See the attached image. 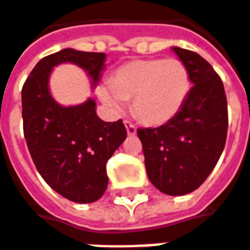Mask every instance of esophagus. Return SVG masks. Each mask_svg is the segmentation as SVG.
Masks as SVG:
<instances>
[{"label": "esophagus", "instance_id": "34e87169", "mask_svg": "<svg viewBox=\"0 0 250 250\" xmlns=\"http://www.w3.org/2000/svg\"><path fill=\"white\" fill-rule=\"evenodd\" d=\"M125 127H126V132H127V134H129V136H134V134H136L137 133V129H136V126H134V125H133L132 123H129V121H125Z\"/></svg>", "mask_w": 250, "mask_h": 250}]
</instances>
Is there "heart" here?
Instances as JSON below:
<instances>
[{
  "instance_id": "b5f03b06",
  "label": "heart",
  "mask_w": 250,
  "mask_h": 250,
  "mask_svg": "<svg viewBox=\"0 0 250 250\" xmlns=\"http://www.w3.org/2000/svg\"><path fill=\"white\" fill-rule=\"evenodd\" d=\"M97 96L116 113L132 100L133 113L150 126L170 123L185 106L191 91L187 65L179 59H136L114 69Z\"/></svg>"
}]
</instances>
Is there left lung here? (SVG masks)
I'll return each instance as SVG.
<instances>
[{"mask_svg": "<svg viewBox=\"0 0 250 250\" xmlns=\"http://www.w3.org/2000/svg\"><path fill=\"white\" fill-rule=\"evenodd\" d=\"M188 68L192 88L172 121L138 129L150 182L163 194L181 196L200 187L224 150L228 109L224 85L206 59L172 47Z\"/></svg>", "mask_w": 250, "mask_h": 250, "instance_id": "1", "label": "left lung"}]
</instances>
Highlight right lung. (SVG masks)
Listing matches in <instances>:
<instances>
[{"label": "right lung", "instance_id": "obj_1", "mask_svg": "<svg viewBox=\"0 0 250 250\" xmlns=\"http://www.w3.org/2000/svg\"><path fill=\"white\" fill-rule=\"evenodd\" d=\"M103 52L64 48L37 63L22 88L26 144L47 185L75 203H93L108 187L106 162L126 138L121 120L105 123L96 101L63 106L50 92L54 67L72 63L85 71L96 87L105 68Z\"/></svg>", "mask_w": 250, "mask_h": 250}]
</instances>
